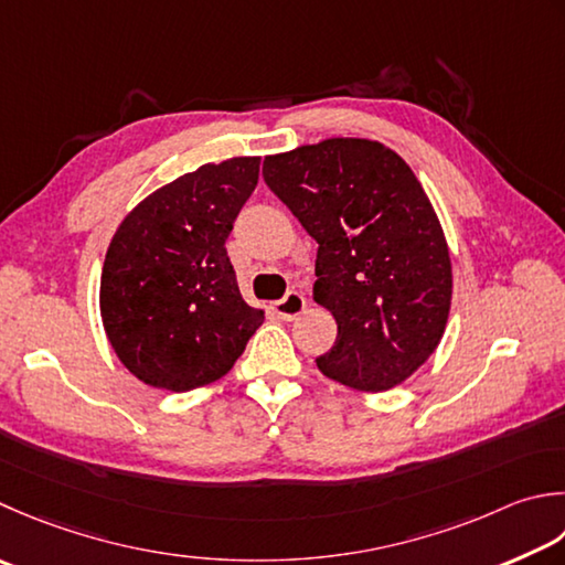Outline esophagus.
Segmentation results:
<instances>
[{
    "label": "esophagus",
    "mask_w": 565,
    "mask_h": 565,
    "mask_svg": "<svg viewBox=\"0 0 565 565\" xmlns=\"http://www.w3.org/2000/svg\"><path fill=\"white\" fill-rule=\"evenodd\" d=\"M274 313L279 316V318H284V320H294L296 316H301L303 313V308H306V296L301 294V291H289L286 294L281 301H276L274 306Z\"/></svg>",
    "instance_id": "obj_1"
}]
</instances>
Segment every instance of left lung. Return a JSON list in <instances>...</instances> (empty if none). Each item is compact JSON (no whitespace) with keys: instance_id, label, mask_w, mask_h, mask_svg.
<instances>
[{"instance_id":"8db88e82","label":"left lung","mask_w":565,"mask_h":565,"mask_svg":"<svg viewBox=\"0 0 565 565\" xmlns=\"http://www.w3.org/2000/svg\"><path fill=\"white\" fill-rule=\"evenodd\" d=\"M264 181L318 242L316 303L338 323L318 370L386 392L434 355L450 311V254L422 183L370 139H326L264 159Z\"/></svg>"}]
</instances>
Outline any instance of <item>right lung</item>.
Returning a JSON list of instances; mask_svg holds the SVG:
<instances>
[{
    "label": "right lung",
    "mask_w": 565,
    "mask_h": 565,
    "mask_svg": "<svg viewBox=\"0 0 565 565\" xmlns=\"http://www.w3.org/2000/svg\"><path fill=\"white\" fill-rule=\"evenodd\" d=\"M259 181V157L205 163L131 210L109 242L99 313L121 364L157 390L223 377L264 323L225 242Z\"/></svg>",
    "instance_id": "right-lung-1"
}]
</instances>
